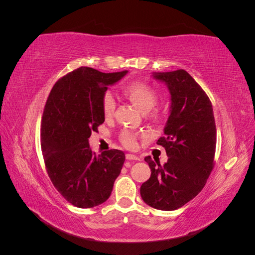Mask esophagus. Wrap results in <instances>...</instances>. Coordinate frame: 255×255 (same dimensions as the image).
Instances as JSON below:
<instances>
[{"label":"esophagus","instance_id":"34e87169","mask_svg":"<svg viewBox=\"0 0 255 255\" xmlns=\"http://www.w3.org/2000/svg\"><path fill=\"white\" fill-rule=\"evenodd\" d=\"M127 159L128 160H140V157L137 156V155H134V154H130V153H128L126 155Z\"/></svg>","mask_w":255,"mask_h":255}]
</instances>
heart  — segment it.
<instances>
[{
    "label": "heart",
    "mask_w": 255,
    "mask_h": 255,
    "mask_svg": "<svg viewBox=\"0 0 255 255\" xmlns=\"http://www.w3.org/2000/svg\"><path fill=\"white\" fill-rule=\"evenodd\" d=\"M123 95L130 102H133L141 112L145 113L150 111V116L156 118L159 116V110L153 106L157 101V91L150 84L144 82H132L123 88ZM116 102L111 92H105L102 98V110L106 118L111 117L114 114ZM120 140L127 148H134L137 143V135L132 130L126 129L120 135Z\"/></svg>",
    "instance_id": "1"
}]
</instances>
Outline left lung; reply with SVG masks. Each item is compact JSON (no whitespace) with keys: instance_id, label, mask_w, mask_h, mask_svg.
<instances>
[{"instance_id":"left-lung-1","label":"left lung","mask_w":255,"mask_h":255,"mask_svg":"<svg viewBox=\"0 0 255 255\" xmlns=\"http://www.w3.org/2000/svg\"><path fill=\"white\" fill-rule=\"evenodd\" d=\"M154 78L167 84L171 95L170 116L165 135L157 140L168 155L163 166L151 156L150 179L140 187V196L151 207L174 211L202 190L215 165L216 125L210 98L183 69L159 72Z\"/></svg>"}]
</instances>
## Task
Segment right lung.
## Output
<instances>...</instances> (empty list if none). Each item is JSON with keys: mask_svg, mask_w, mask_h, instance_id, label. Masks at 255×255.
I'll return each mask as SVG.
<instances>
[{"mask_svg": "<svg viewBox=\"0 0 255 255\" xmlns=\"http://www.w3.org/2000/svg\"><path fill=\"white\" fill-rule=\"evenodd\" d=\"M127 73L78 68L55 83L44 105L40 140L45 169L54 187L76 207L105 202L121 172L125 152L112 149L97 155L88 138L105 120L102 98L107 86Z\"/></svg>", "mask_w": 255, "mask_h": 255, "instance_id": "add662e5", "label": "right lung"}]
</instances>
